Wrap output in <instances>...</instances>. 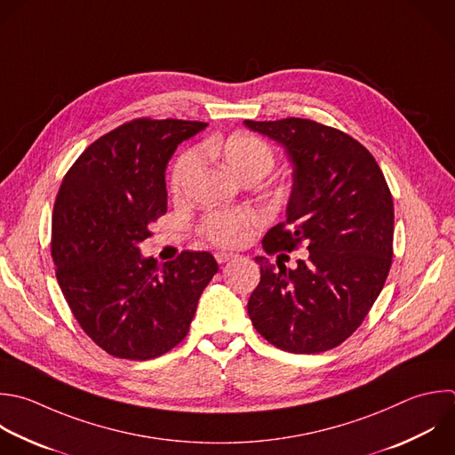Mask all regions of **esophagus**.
<instances>
[{
    "label": "esophagus",
    "instance_id": "1",
    "mask_svg": "<svg viewBox=\"0 0 455 455\" xmlns=\"http://www.w3.org/2000/svg\"><path fill=\"white\" fill-rule=\"evenodd\" d=\"M233 258H235V254H231V252H215V259L219 263H226V261H229Z\"/></svg>",
    "mask_w": 455,
    "mask_h": 455
}]
</instances>
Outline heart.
<instances>
[{
	"instance_id": "1",
	"label": "heart",
	"mask_w": 455,
	"mask_h": 455,
	"mask_svg": "<svg viewBox=\"0 0 455 455\" xmlns=\"http://www.w3.org/2000/svg\"><path fill=\"white\" fill-rule=\"evenodd\" d=\"M213 151L220 155L236 176L247 172L267 174L274 165V155L268 144L249 133H235ZM199 164V155L188 151L176 162L171 174L172 194H181ZM259 224V215L254 210H217L204 217L203 233L208 240L220 247H238L247 242L254 226Z\"/></svg>"
}]
</instances>
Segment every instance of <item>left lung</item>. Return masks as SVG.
I'll return each mask as SVG.
<instances>
[{
  "mask_svg": "<svg viewBox=\"0 0 455 455\" xmlns=\"http://www.w3.org/2000/svg\"><path fill=\"white\" fill-rule=\"evenodd\" d=\"M291 164L286 222L263 238L267 254L306 243L286 268L256 256L261 279L247 311L274 347L316 354L345 341L379 297L393 258V199L375 158L347 133L309 119L243 121Z\"/></svg>",
  "mask_w": 455,
  "mask_h": 455,
  "instance_id": "left-lung-1",
  "label": "left lung"
}]
</instances>
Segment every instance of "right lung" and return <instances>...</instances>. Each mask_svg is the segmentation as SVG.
<instances>
[{
    "instance_id": "1",
    "label": "right lung",
    "mask_w": 455,
    "mask_h": 455,
    "mask_svg": "<svg viewBox=\"0 0 455 455\" xmlns=\"http://www.w3.org/2000/svg\"><path fill=\"white\" fill-rule=\"evenodd\" d=\"M206 126L126 123L91 144L60 185L52 220L57 281L82 329L116 357L144 361L174 348L219 270L210 252L158 263L139 247L167 212L169 160Z\"/></svg>"
}]
</instances>
